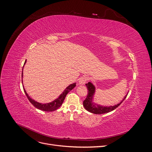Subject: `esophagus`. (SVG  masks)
Returning a JSON list of instances; mask_svg holds the SVG:
<instances>
[{
  "mask_svg": "<svg viewBox=\"0 0 152 152\" xmlns=\"http://www.w3.org/2000/svg\"><path fill=\"white\" fill-rule=\"evenodd\" d=\"M87 80H88V78L86 76H82V77L80 78V79L79 80V84L80 85H84L86 83Z\"/></svg>",
  "mask_w": 152,
  "mask_h": 152,
  "instance_id": "esophagus-1",
  "label": "esophagus"
}]
</instances>
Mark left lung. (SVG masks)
Here are the masks:
<instances>
[{
	"label": "left lung",
	"mask_w": 152,
	"mask_h": 152,
	"mask_svg": "<svg viewBox=\"0 0 152 152\" xmlns=\"http://www.w3.org/2000/svg\"><path fill=\"white\" fill-rule=\"evenodd\" d=\"M86 86L87 90H88V93H87L86 99L84 101L83 105L87 111L94 114H103L113 111V110L117 108L122 103V102L126 98L127 96V94L122 102L116 105L110 106V107H103V106L95 104L93 102V96L95 93V87L93 86V84L91 83V82H88V83L86 84Z\"/></svg>",
	"instance_id": "1"
}]
</instances>
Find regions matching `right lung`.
<instances>
[{
	"mask_svg": "<svg viewBox=\"0 0 152 152\" xmlns=\"http://www.w3.org/2000/svg\"><path fill=\"white\" fill-rule=\"evenodd\" d=\"M26 61H25V64ZM25 64H24V65H25ZM21 77H23V72H22ZM75 86H76V83H73L72 84L69 85L65 89V90L63 91V93L59 96L58 98L54 100L53 102H52L45 103V104L35 102V101H34V99H32L28 96V94L26 93V92L25 88L23 89H24V91H25L27 98L28 99V100L30 101V102L32 104H33L35 108L42 110V111H45V112H53V111H54V110H57L58 108L61 107V105L63 104V103L64 102V99H65L66 94L71 90H72L73 88H74Z\"/></svg>",
	"mask_w": 152,
	"mask_h": 152,
	"instance_id": "right-lung-1",
	"label": "right lung"
}]
</instances>
